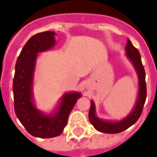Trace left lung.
I'll list each match as a JSON object with an SVG mask.
<instances>
[{
    "instance_id": "1",
    "label": "left lung",
    "mask_w": 157,
    "mask_h": 157,
    "mask_svg": "<svg viewBox=\"0 0 157 157\" xmlns=\"http://www.w3.org/2000/svg\"><path fill=\"white\" fill-rule=\"evenodd\" d=\"M126 56L133 65L138 77V93L136 101L132 111L126 117L120 121H108L97 117L95 102L91 100L89 111V121L93 125L95 129L100 132L106 134H117L124 132L137 121L142 112L143 105L147 98L146 73L141 63L140 53L129 39H127L126 46Z\"/></svg>"
}]
</instances>
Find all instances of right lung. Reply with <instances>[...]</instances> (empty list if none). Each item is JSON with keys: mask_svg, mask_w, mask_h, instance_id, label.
<instances>
[{"mask_svg": "<svg viewBox=\"0 0 157 157\" xmlns=\"http://www.w3.org/2000/svg\"><path fill=\"white\" fill-rule=\"evenodd\" d=\"M56 33L44 31L31 37L20 53L13 81L14 109L25 130L35 137L52 138L62 133L71 111L82 93L68 91L62 95L51 113L40 111L35 104L34 75L39 53L56 46Z\"/></svg>", "mask_w": 157, "mask_h": 157, "instance_id": "right-lung-1", "label": "right lung"}]
</instances>
